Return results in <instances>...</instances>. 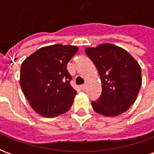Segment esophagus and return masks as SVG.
<instances>
[{
    "label": "esophagus",
    "mask_w": 154,
    "mask_h": 154,
    "mask_svg": "<svg viewBox=\"0 0 154 154\" xmlns=\"http://www.w3.org/2000/svg\"><path fill=\"white\" fill-rule=\"evenodd\" d=\"M86 88H87V85H86V84H84V85H82V86H81V90L82 91H85L86 90Z\"/></svg>",
    "instance_id": "34e87169"
}]
</instances>
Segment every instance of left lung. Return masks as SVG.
<instances>
[{
    "label": "left lung",
    "instance_id": "1",
    "mask_svg": "<svg viewBox=\"0 0 154 154\" xmlns=\"http://www.w3.org/2000/svg\"><path fill=\"white\" fill-rule=\"evenodd\" d=\"M85 52L95 64L102 83L100 97L91 102L94 110L106 116L125 112L134 103L142 85L139 63L127 51L114 44L87 48Z\"/></svg>",
    "mask_w": 154,
    "mask_h": 154
}]
</instances>
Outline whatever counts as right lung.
I'll return each mask as SVG.
<instances>
[{
	"instance_id": "add662e5",
	"label": "right lung",
	"mask_w": 154,
	"mask_h": 154,
	"mask_svg": "<svg viewBox=\"0 0 154 154\" xmlns=\"http://www.w3.org/2000/svg\"><path fill=\"white\" fill-rule=\"evenodd\" d=\"M77 50L72 45L46 46L22 63L20 87L35 112L55 117L69 110L77 91L71 86L67 65Z\"/></svg>"
}]
</instances>
